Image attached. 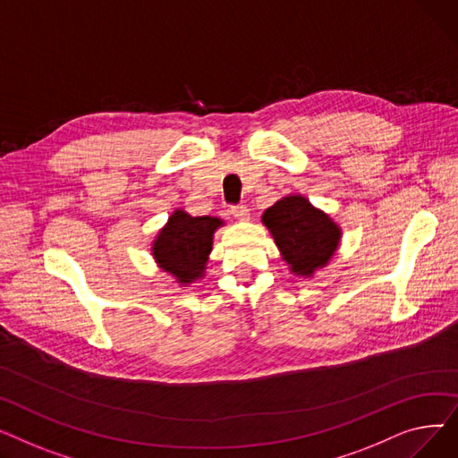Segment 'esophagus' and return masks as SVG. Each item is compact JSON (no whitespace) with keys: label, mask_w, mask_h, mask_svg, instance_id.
I'll return each mask as SVG.
<instances>
[{"label":"esophagus","mask_w":458,"mask_h":458,"mask_svg":"<svg viewBox=\"0 0 458 458\" xmlns=\"http://www.w3.org/2000/svg\"><path fill=\"white\" fill-rule=\"evenodd\" d=\"M232 215L235 216L237 221H242V223H245V221H249V216H250V213H249V208L247 206H233L232 208Z\"/></svg>","instance_id":"esophagus-1"}]
</instances>
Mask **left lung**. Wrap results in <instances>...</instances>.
I'll list each match as a JSON object with an SVG mask.
<instances>
[{"instance_id":"obj_1","label":"left lung","mask_w":458,"mask_h":458,"mask_svg":"<svg viewBox=\"0 0 458 458\" xmlns=\"http://www.w3.org/2000/svg\"><path fill=\"white\" fill-rule=\"evenodd\" d=\"M261 223L297 276L310 278L327 267L342 242V228L302 195H287L275 202L263 213Z\"/></svg>"}]
</instances>
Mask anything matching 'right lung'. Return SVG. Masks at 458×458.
<instances>
[{
  "mask_svg": "<svg viewBox=\"0 0 458 458\" xmlns=\"http://www.w3.org/2000/svg\"><path fill=\"white\" fill-rule=\"evenodd\" d=\"M225 226L219 216H191L174 209L166 225L152 242V256L157 267L185 287L204 278L213 249V233Z\"/></svg>",
  "mask_w": 458,
  "mask_h": 458,
  "instance_id": "right-lung-1",
  "label": "right lung"
}]
</instances>
